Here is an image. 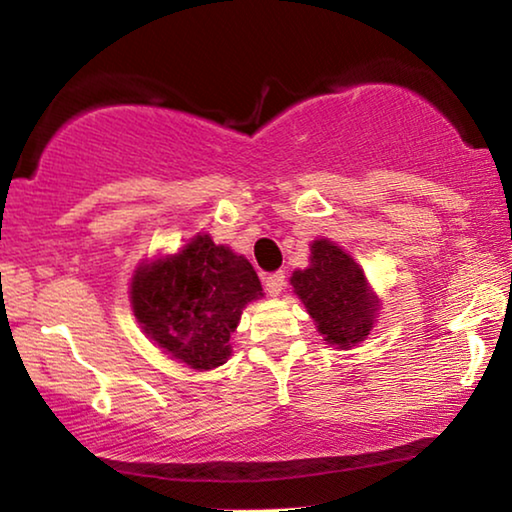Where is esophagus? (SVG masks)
<instances>
[{
	"label": "esophagus",
	"instance_id": "1",
	"mask_svg": "<svg viewBox=\"0 0 512 512\" xmlns=\"http://www.w3.org/2000/svg\"><path fill=\"white\" fill-rule=\"evenodd\" d=\"M264 289L271 296H280L282 289H285V273L278 271V273H271V276H266L264 278Z\"/></svg>",
	"mask_w": 512,
	"mask_h": 512
}]
</instances>
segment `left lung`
Segmentation results:
<instances>
[{
  "label": "left lung",
  "instance_id": "8db88e82",
  "mask_svg": "<svg viewBox=\"0 0 512 512\" xmlns=\"http://www.w3.org/2000/svg\"><path fill=\"white\" fill-rule=\"evenodd\" d=\"M326 345L352 349L368 338L381 301L354 257L331 239L310 243L308 269L289 278Z\"/></svg>",
  "mask_w": 512,
  "mask_h": 512
}]
</instances>
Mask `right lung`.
I'll return each mask as SVG.
<instances>
[{
    "mask_svg": "<svg viewBox=\"0 0 512 512\" xmlns=\"http://www.w3.org/2000/svg\"><path fill=\"white\" fill-rule=\"evenodd\" d=\"M128 294L147 338L195 372L232 356L230 335L243 308L264 296L253 264L209 234L193 236L179 253L137 264Z\"/></svg>",
    "mask_w": 512,
    "mask_h": 512,
    "instance_id": "right-lung-1",
    "label": "right lung"
}]
</instances>
